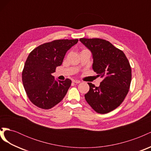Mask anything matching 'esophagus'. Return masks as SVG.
<instances>
[{
    "instance_id": "obj_1",
    "label": "esophagus",
    "mask_w": 151,
    "mask_h": 151,
    "mask_svg": "<svg viewBox=\"0 0 151 151\" xmlns=\"http://www.w3.org/2000/svg\"><path fill=\"white\" fill-rule=\"evenodd\" d=\"M73 82H74V83H76V84H79V83H81V81H79V80H76V79L73 80Z\"/></svg>"
}]
</instances>
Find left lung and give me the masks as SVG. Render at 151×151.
Wrapping results in <instances>:
<instances>
[{
  "mask_svg": "<svg viewBox=\"0 0 151 151\" xmlns=\"http://www.w3.org/2000/svg\"><path fill=\"white\" fill-rule=\"evenodd\" d=\"M80 42L93 55V69L103 78L99 87L91 83L85 95L95 111L104 114L119 106L129 92L132 70L125 53L106 40L81 38Z\"/></svg>",
  "mask_w": 151,
  "mask_h": 151,
  "instance_id": "left-lung-1",
  "label": "left lung"
}]
</instances>
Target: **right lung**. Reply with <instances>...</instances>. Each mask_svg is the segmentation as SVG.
I'll use <instances>...</instances> for the list:
<instances>
[{"label": "right lung", "mask_w": 151, "mask_h": 151, "mask_svg": "<svg viewBox=\"0 0 151 151\" xmlns=\"http://www.w3.org/2000/svg\"><path fill=\"white\" fill-rule=\"evenodd\" d=\"M77 42V39L54 40L40 45L29 54L22 80L27 96L36 106L50 109L65 97L71 80H55L52 73L62 65L66 52Z\"/></svg>", "instance_id": "1"}]
</instances>
